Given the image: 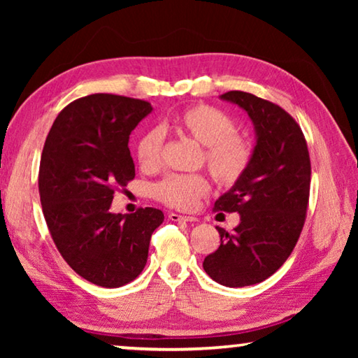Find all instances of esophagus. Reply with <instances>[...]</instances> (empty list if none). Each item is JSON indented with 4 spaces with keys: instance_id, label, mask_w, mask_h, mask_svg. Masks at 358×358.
<instances>
[{
    "instance_id": "esophagus-1",
    "label": "esophagus",
    "mask_w": 358,
    "mask_h": 358,
    "mask_svg": "<svg viewBox=\"0 0 358 358\" xmlns=\"http://www.w3.org/2000/svg\"><path fill=\"white\" fill-rule=\"evenodd\" d=\"M169 220L177 222V221H185V222H196L197 217L196 216H185V215H178V213H171L169 215Z\"/></svg>"
}]
</instances>
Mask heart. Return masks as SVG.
I'll use <instances>...</instances> for the list:
<instances>
[{
    "label": "heart",
    "instance_id": "1",
    "mask_svg": "<svg viewBox=\"0 0 358 358\" xmlns=\"http://www.w3.org/2000/svg\"><path fill=\"white\" fill-rule=\"evenodd\" d=\"M180 134L205 147L203 159L211 175L222 185H234L250 167L252 148L250 142L235 136V121L213 106H192L173 121ZM164 150V131L151 128L136 145V157L145 171L161 164ZM208 181L202 175H169L153 186V196L169 207L191 210L208 191Z\"/></svg>",
    "mask_w": 358,
    "mask_h": 358
}]
</instances>
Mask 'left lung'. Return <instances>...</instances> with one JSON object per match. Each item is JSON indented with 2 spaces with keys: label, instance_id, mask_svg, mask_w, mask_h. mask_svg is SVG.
<instances>
[{
  "label": "left lung",
  "instance_id": "1",
  "mask_svg": "<svg viewBox=\"0 0 358 358\" xmlns=\"http://www.w3.org/2000/svg\"><path fill=\"white\" fill-rule=\"evenodd\" d=\"M252 121L256 145L250 167L215 202L237 211L234 232L217 227L221 245L205 257L203 270L226 287L262 282L286 262L305 224L311 162L305 136L290 115L273 102L245 92L221 94Z\"/></svg>",
  "mask_w": 358,
  "mask_h": 358
}]
</instances>
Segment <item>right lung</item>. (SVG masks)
I'll list each match as a JSON object with an SVG mask.
<instances>
[{"mask_svg":"<svg viewBox=\"0 0 358 358\" xmlns=\"http://www.w3.org/2000/svg\"><path fill=\"white\" fill-rule=\"evenodd\" d=\"M150 102L90 94L66 106L42 150V211L59 254L77 275L120 287L141 275L151 234L164 221L157 208L112 213L115 187L136 177L129 136L151 113Z\"/></svg>","mask_w":358,"mask_h":358,"instance_id":"right-lung-1","label":"right lung"}]
</instances>
